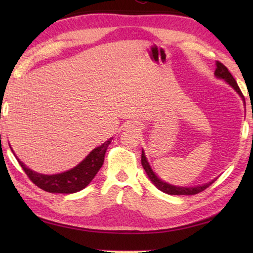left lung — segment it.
<instances>
[{
    "label": "left lung",
    "instance_id": "1",
    "mask_svg": "<svg viewBox=\"0 0 253 253\" xmlns=\"http://www.w3.org/2000/svg\"><path fill=\"white\" fill-rule=\"evenodd\" d=\"M215 76L217 78H221V79H224L226 83H229L230 85H232V87L235 89V91H237L240 96H241L243 99H245V97H243L241 90H240L239 85L237 84V81L233 78V76L231 75V72L229 71L228 68H226L223 63H221L220 61H216V69H215ZM142 165L145 169V172L148 175L149 179H151L152 183L155 185L158 190H161L162 192H164V193H168L170 195H194V194H198L200 192L204 191L205 188H208L210 185H211L212 183H214V181L210 182L208 184H204V185H200V186H194V187H178V186H174V185H170V184H168L165 182L161 181L160 178H158L154 172L151 169V166H149L148 162L146 160V157H145V154L144 151L142 152Z\"/></svg>",
    "mask_w": 253,
    "mask_h": 253
}]
</instances>
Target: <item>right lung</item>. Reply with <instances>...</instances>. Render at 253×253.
Instances as JSON below:
<instances>
[{"instance_id": "add662e5", "label": "right lung", "mask_w": 253, "mask_h": 253, "mask_svg": "<svg viewBox=\"0 0 253 253\" xmlns=\"http://www.w3.org/2000/svg\"><path fill=\"white\" fill-rule=\"evenodd\" d=\"M111 140L113 138L106 140L101 146L90 152V154L80 164L65 173L54 175L39 174L28 169L18 158L16 160H18L21 168L23 169L24 173L28 175L30 181L36 184L38 187H40L41 190L49 192V193H76V192L87 186L92 181V178L96 176L98 170L104 164L107 147L109 146Z\"/></svg>"}]
</instances>
